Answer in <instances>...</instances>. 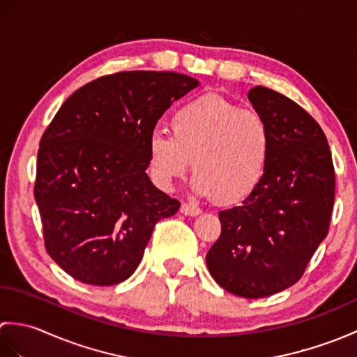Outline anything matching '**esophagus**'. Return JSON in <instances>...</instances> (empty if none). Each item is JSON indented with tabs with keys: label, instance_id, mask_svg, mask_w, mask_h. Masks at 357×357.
I'll return each instance as SVG.
<instances>
[{
	"label": "esophagus",
	"instance_id": "esophagus-1",
	"mask_svg": "<svg viewBox=\"0 0 357 357\" xmlns=\"http://www.w3.org/2000/svg\"><path fill=\"white\" fill-rule=\"evenodd\" d=\"M181 213L185 216H198V215H201V208L193 206V204L183 202L181 204Z\"/></svg>",
	"mask_w": 357,
	"mask_h": 357
}]
</instances>
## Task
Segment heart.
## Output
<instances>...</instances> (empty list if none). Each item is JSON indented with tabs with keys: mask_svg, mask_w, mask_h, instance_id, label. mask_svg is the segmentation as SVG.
<instances>
[{
	"mask_svg": "<svg viewBox=\"0 0 357 357\" xmlns=\"http://www.w3.org/2000/svg\"><path fill=\"white\" fill-rule=\"evenodd\" d=\"M174 130L158 126L150 133V172L170 190L193 161V190L219 206L247 199L261 184L271 151L267 118L241 109L221 93L185 102L173 118Z\"/></svg>",
	"mask_w": 357,
	"mask_h": 357,
	"instance_id": "1",
	"label": "heart"
}]
</instances>
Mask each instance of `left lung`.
I'll return each mask as SVG.
<instances>
[{"label": "left lung", "instance_id": "obj_1", "mask_svg": "<svg viewBox=\"0 0 357 357\" xmlns=\"http://www.w3.org/2000/svg\"><path fill=\"white\" fill-rule=\"evenodd\" d=\"M248 100L270 124L268 165L241 206L219 211L221 234L206 261L224 290L257 299L304 275L328 234L336 176L327 136L307 110L264 86Z\"/></svg>", "mask_w": 357, "mask_h": 357}]
</instances>
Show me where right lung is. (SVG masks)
<instances>
[{
	"mask_svg": "<svg viewBox=\"0 0 357 357\" xmlns=\"http://www.w3.org/2000/svg\"><path fill=\"white\" fill-rule=\"evenodd\" d=\"M196 86L174 72L105 75L67 98L44 130L33 195L45 250L73 279L123 282L156 222L179 210L147 176L149 138L173 101Z\"/></svg>",
	"mask_w": 357,
	"mask_h": 357,
	"instance_id": "add662e5",
	"label": "right lung"
}]
</instances>
